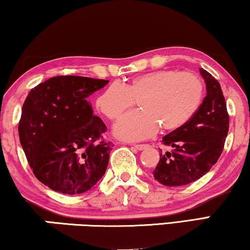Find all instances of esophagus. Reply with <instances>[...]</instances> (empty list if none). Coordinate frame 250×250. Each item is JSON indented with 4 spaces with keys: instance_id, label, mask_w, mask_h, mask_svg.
<instances>
[{
    "instance_id": "1",
    "label": "esophagus",
    "mask_w": 250,
    "mask_h": 250,
    "mask_svg": "<svg viewBox=\"0 0 250 250\" xmlns=\"http://www.w3.org/2000/svg\"><path fill=\"white\" fill-rule=\"evenodd\" d=\"M148 145H146V144H139V145H133V148L137 149V150H144L146 149Z\"/></svg>"
}]
</instances>
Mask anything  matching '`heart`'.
<instances>
[{"mask_svg":"<svg viewBox=\"0 0 250 250\" xmlns=\"http://www.w3.org/2000/svg\"><path fill=\"white\" fill-rule=\"evenodd\" d=\"M204 85L198 76L178 70H160L138 76L125 85H112L97 98L102 114L114 120L138 102L140 111L122 117L113 125L115 137L128 142L172 131L187 124L202 104Z\"/></svg>","mask_w":250,"mask_h":250,"instance_id":"b5f03b06","label":"heart"}]
</instances>
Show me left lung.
Returning a JSON list of instances; mask_svg holds the SVG:
<instances>
[{
    "instance_id": "left-lung-1",
    "label": "left lung",
    "mask_w": 250,
    "mask_h": 250,
    "mask_svg": "<svg viewBox=\"0 0 250 250\" xmlns=\"http://www.w3.org/2000/svg\"><path fill=\"white\" fill-rule=\"evenodd\" d=\"M206 96L187 124L164 136L162 142L172 150L160 156L153 174L168 187L191 184L210 170L222 154L229 131V114L217 80L200 68Z\"/></svg>"
}]
</instances>
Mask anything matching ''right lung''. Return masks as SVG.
Wrapping results in <instances>:
<instances>
[{"mask_svg": "<svg viewBox=\"0 0 250 250\" xmlns=\"http://www.w3.org/2000/svg\"><path fill=\"white\" fill-rule=\"evenodd\" d=\"M108 80L58 76L31 89L19 122L20 144L38 180L52 190L83 194L101 180L113 144L87 102Z\"/></svg>", "mask_w": 250, "mask_h": 250, "instance_id": "right-lung-1", "label": "right lung"}]
</instances>
